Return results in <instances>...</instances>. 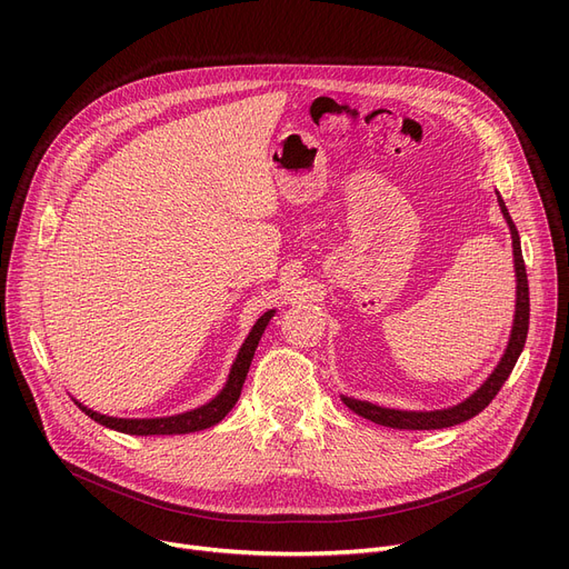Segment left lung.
Masks as SVG:
<instances>
[{"label":"left lung","mask_w":569,"mask_h":569,"mask_svg":"<svg viewBox=\"0 0 569 569\" xmlns=\"http://www.w3.org/2000/svg\"><path fill=\"white\" fill-rule=\"evenodd\" d=\"M498 204L500 212L507 219V226H510L512 232V247H515V269H517V313H515V327H512V337L510 343H507V350L502 355L500 365L496 367V371L489 376V380L477 390L470 399H466L463 403L447 408V410H433V412H408V410H390V408H380L367 401H355L343 397V403L357 412L365 420H371L376 425L382 427H392V429H410V431H431V429H445V427H455L461 425L470 417H475L477 412H482L500 392L502 382L510 378L519 355L523 350L526 343V335H528V320H530V297H528V274H526V262L521 256V242H519V230L507 212V207L502 202V198L498 196Z\"/></svg>","instance_id":"left-lung-1"}]
</instances>
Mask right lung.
I'll list each match as a JSON object with an SVG mask.
<instances>
[{
	"instance_id": "right-lung-1",
	"label": "right lung",
	"mask_w": 569,
	"mask_h": 569,
	"mask_svg": "<svg viewBox=\"0 0 569 569\" xmlns=\"http://www.w3.org/2000/svg\"><path fill=\"white\" fill-rule=\"evenodd\" d=\"M272 316H274V311H267L253 325V330L249 332L242 350H239L237 360L230 369V376H228L223 392L217 399H212L209 403H204V406H200L191 412L172 415V417H157V420H122V417L99 415L94 410L84 408L82 403H78V406L82 408L84 415L92 417L94 422H99L108 429H114V431L131 433V436H172V433H191V431H202V429L214 427L232 410L239 395H242V385L247 380V373H249V367H251V360H253V352H256L258 341H260L264 327H267V322Z\"/></svg>"
}]
</instances>
